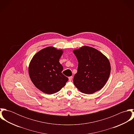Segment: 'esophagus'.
<instances>
[{"label": "esophagus", "instance_id": "34e87169", "mask_svg": "<svg viewBox=\"0 0 134 134\" xmlns=\"http://www.w3.org/2000/svg\"><path fill=\"white\" fill-rule=\"evenodd\" d=\"M69 81H71L72 80V76L69 77Z\"/></svg>", "mask_w": 134, "mask_h": 134}]
</instances>
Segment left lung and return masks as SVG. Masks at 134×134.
Masks as SVG:
<instances>
[{
  "instance_id": "1",
  "label": "left lung",
  "mask_w": 134,
  "mask_h": 134,
  "mask_svg": "<svg viewBox=\"0 0 134 134\" xmlns=\"http://www.w3.org/2000/svg\"><path fill=\"white\" fill-rule=\"evenodd\" d=\"M78 62L73 82L82 93L92 94L100 90L108 80L111 67L109 60L98 50L83 46L73 51Z\"/></svg>"
}]
</instances>
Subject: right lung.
Listing matches in <instances>:
<instances>
[{"instance_id":"obj_1","label":"right lung","mask_w":134,"mask_h":134,"mask_svg":"<svg viewBox=\"0 0 134 134\" xmlns=\"http://www.w3.org/2000/svg\"><path fill=\"white\" fill-rule=\"evenodd\" d=\"M63 51L53 47H46L32 58L29 65V74L34 85L41 91L52 94L60 90L69 78L62 73L59 62Z\"/></svg>"}]
</instances>
